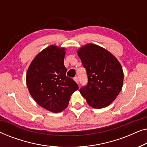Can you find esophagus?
I'll return each instance as SVG.
<instances>
[{"label": "esophagus", "mask_w": 147, "mask_h": 147, "mask_svg": "<svg viewBox=\"0 0 147 147\" xmlns=\"http://www.w3.org/2000/svg\"><path fill=\"white\" fill-rule=\"evenodd\" d=\"M74 79L76 81V83H77L78 84H79V78H78V77H75Z\"/></svg>", "instance_id": "34e87169"}]
</instances>
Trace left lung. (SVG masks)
Listing matches in <instances>:
<instances>
[{
	"instance_id": "1",
	"label": "left lung",
	"mask_w": 147,
	"mask_h": 147,
	"mask_svg": "<svg viewBox=\"0 0 147 147\" xmlns=\"http://www.w3.org/2000/svg\"><path fill=\"white\" fill-rule=\"evenodd\" d=\"M86 70L88 84L80 92L90 106L102 108L115 100L123 85L122 66L114 56L100 46L88 44L78 51Z\"/></svg>"
}]
</instances>
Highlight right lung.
<instances>
[{
	"instance_id": "obj_1",
	"label": "right lung",
	"mask_w": 147,
	"mask_h": 147,
	"mask_svg": "<svg viewBox=\"0 0 147 147\" xmlns=\"http://www.w3.org/2000/svg\"><path fill=\"white\" fill-rule=\"evenodd\" d=\"M65 49L51 45L31 62L27 72V85L32 97L41 107L53 112L66 108L70 96L79 87L66 76Z\"/></svg>"
}]
</instances>
